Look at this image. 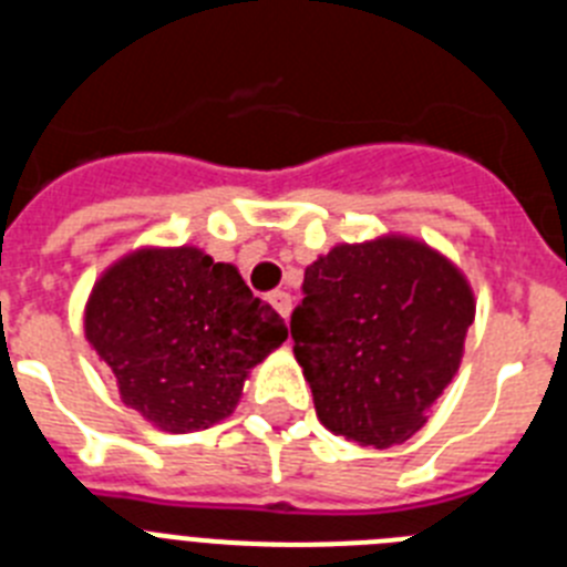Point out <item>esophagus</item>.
<instances>
[{"label":"esophagus","instance_id":"obj_1","mask_svg":"<svg viewBox=\"0 0 567 567\" xmlns=\"http://www.w3.org/2000/svg\"><path fill=\"white\" fill-rule=\"evenodd\" d=\"M269 303L278 309L280 318H289V312H292V295L284 292V289H275V292H269Z\"/></svg>","mask_w":567,"mask_h":567}]
</instances>
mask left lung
Returning a JSON list of instances; mask_svg holds the SVG:
<instances>
[{
	"mask_svg": "<svg viewBox=\"0 0 567 567\" xmlns=\"http://www.w3.org/2000/svg\"><path fill=\"white\" fill-rule=\"evenodd\" d=\"M471 320L465 278L417 240L315 260L289 327L320 423L374 449L412 437L452 383Z\"/></svg>",
	"mask_w": 567,
	"mask_h": 567,
	"instance_id": "left-lung-1",
	"label": "left lung"
}]
</instances>
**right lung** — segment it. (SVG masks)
<instances>
[{
	"label": "right lung",
	"instance_id": "obj_1",
	"mask_svg": "<svg viewBox=\"0 0 567 567\" xmlns=\"http://www.w3.org/2000/svg\"><path fill=\"white\" fill-rule=\"evenodd\" d=\"M84 332L124 403L167 432H195L233 414L247 372L289 329L238 269L182 247L142 249L107 269Z\"/></svg>",
	"mask_w": 567,
	"mask_h": 567
}]
</instances>
